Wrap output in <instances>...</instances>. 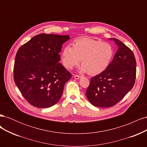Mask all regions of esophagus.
<instances>
[{
  "instance_id": "esophagus-1",
  "label": "esophagus",
  "mask_w": 147,
  "mask_h": 147,
  "mask_svg": "<svg viewBox=\"0 0 147 147\" xmlns=\"http://www.w3.org/2000/svg\"><path fill=\"white\" fill-rule=\"evenodd\" d=\"M82 77L81 76H80V75H74V78H75V79H76V80H78V79H80V78Z\"/></svg>"
}]
</instances>
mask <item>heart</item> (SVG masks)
Wrapping results in <instances>:
<instances>
[{
  "label": "heart",
  "instance_id": "obj_1",
  "mask_svg": "<svg viewBox=\"0 0 147 147\" xmlns=\"http://www.w3.org/2000/svg\"><path fill=\"white\" fill-rule=\"evenodd\" d=\"M114 55L112 46L99 40L81 38L75 40L72 47L67 45L62 52V61L66 68L72 69L81 61L82 72L95 75L109 66Z\"/></svg>",
  "mask_w": 147,
  "mask_h": 147
}]
</instances>
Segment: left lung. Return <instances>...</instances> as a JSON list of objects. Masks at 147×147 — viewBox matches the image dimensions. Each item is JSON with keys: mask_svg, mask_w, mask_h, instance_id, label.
<instances>
[{"mask_svg": "<svg viewBox=\"0 0 147 147\" xmlns=\"http://www.w3.org/2000/svg\"><path fill=\"white\" fill-rule=\"evenodd\" d=\"M118 49L105 71L92 77L86 95L90 103L99 107L117 104L132 90L136 76V61L129 48L115 38H110Z\"/></svg>", "mask_w": 147, "mask_h": 147, "instance_id": "obj_1", "label": "left lung"}]
</instances>
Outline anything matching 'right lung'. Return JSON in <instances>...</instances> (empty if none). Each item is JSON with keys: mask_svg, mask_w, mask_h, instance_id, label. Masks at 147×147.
Instances as JSON below:
<instances>
[{"mask_svg": "<svg viewBox=\"0 0 147 147\" xmlns=\"http://www.w3.org/2000/svg\"><path fill=\"white\" fill-rule=\"evenodd\" d=\"M69 35L41 34L22 45L15 56L13 78L21 94L38 108L55 105L72 75L61 63L59 53Z\"/></svg>", "mask_w": 147, "mask_h": 147, "instance_id": "right-lung-1", "label": "right lung"}]
</instances>
